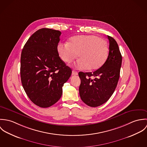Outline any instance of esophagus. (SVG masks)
Masks as SVG:
<instances>
[{
    "mask_svg": "<svg viewBox=\"0 0 147 147\" xmlns=\"http://www.w3.org/2000/svg\"><path fill=\"white\" fill-rule=\"evenodd\" d=\"M72 75H78V72L77 71H75L74 70L72 71Z\"/></svg>",
    "mask_w": 147,
    "mask_h": 147,
    "instance_id": "esophagus-1",
    "label": "esophagus"
}]
</instances>
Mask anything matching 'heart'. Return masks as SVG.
I'll use <instances>...</instances> for the list:
<instances>
[{"instance_id":"b5f03b06","label":"heart","mask_w":147,"mask_h":147,"mask_svg":"<svg viewBox=\"0 0 147 147\" xmlns=\"http://www.w3.org/2000/svg\"><path fill=\"white\" fill-rule=\"evenodd\" d=\"M57 49L64 62H72L78 54L80 59L75 63V67L89 70L100 68L106 61L109 53L107 42L95 35L74 36L67 43L59 44Z\"/></svg>"}]
</instances>
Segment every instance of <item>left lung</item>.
Instances as JSON below:
<instances>
[{"instance_id":"1","label":"left lung","mask_w":147,"mask_h":147,"mask_svg":"<svg viewBox=\"0 0 147 147\" xmlns=\"http://www.w3.org/2000/svg\"><path fill=\"white\" fill-rule=\"evenodd\" d=\"M109 53L105 63L93 72H79L81 79L79 94L82 100L90 107L105 103L113 94L118 84L122 65V55L117 42L107 36Z\"/></svg>"}]
</instances>
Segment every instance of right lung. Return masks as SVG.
Wrapping results in <instances>:
<instances>
[{"label": "right lung", "mask_w": 147, "mask_h": 147, "mask_svg": "<svg viewBox=\"0 0 147 147\" xmlns=\"http://www.w3.org/2000/svg\"><path fill=\"white\" fill-rule=\"evenodd\" d=\"M61 32L42 28L33 33L22 49L21 83L29 99L41 107H48L61 97L62 87L72 74L60 58L58 45Z\"/></svg>", "instance_id": "obj_1"}]
</instances>
